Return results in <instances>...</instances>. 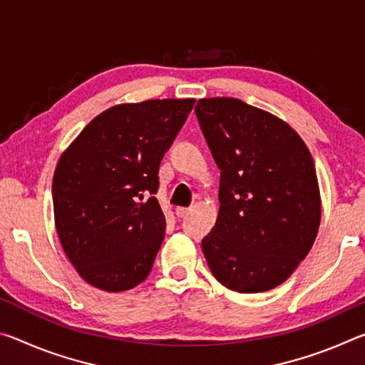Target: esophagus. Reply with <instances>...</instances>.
<instances>
[{
    "label": "esophagus",
    "instance_id": "obj_1",
    "mask_svg": "<svg viewBox=\"0 0 365 365\" xmlns=\"http://www.w3.org/2000/svg\"><path fill=\"white\" fill-rule=\"evenodd\" d=\"M175 214H177V217L183 219L185 215L190 214V209H188V207H177V209H175Z\"/></svg>",
    "mask_w": 365,
    "mask_h": 365
}]
</instances>
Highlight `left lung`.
<instances>
[{"label":"left lung","instance_id":"8db88e82","mask_svg":"<svg viewBox=\"0 0 365 365\" xmlns=\"http://www.w3.org/2000/svg\"><path fill=\"white\" fill-rule=\"evenodd\" d=\"M195 113L220 169L219 217L201 242L209 267L238 293L279 287L319 230L311 153L288 123L237 98L200 100Z\"/></svg>","mask_w":365,"mask_h":365}]
</instances>
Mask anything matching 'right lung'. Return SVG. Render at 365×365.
Wrapping results in <instances>:
<instances>
[{"mask_svg": "<svg viewBox=\"0 0 365 365\" xmlns=\"http://www.w3.org/2000/svg\"><path fill=\"white\" fill-rule=\"evenodd\" d=\"M193 104L151 100L110 108L61 156L53 177L56 230L90 285L125 292L151 272L165 230L154 197L159 165Z\"/></svg>", "mask_w": 365, "mask_h": 365, "instance_id": "obj_1", "label": "right lung"}]
</instances>
